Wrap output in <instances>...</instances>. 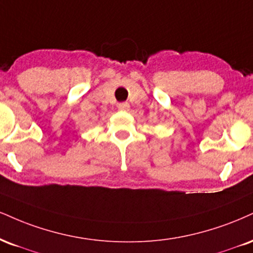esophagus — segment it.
Here are the masks:
<instances>
[{
    "label": "esophagus",
    "instance_id": "1",
    "mask_svg": "<svg viewBox=\"0 0 253 253\" xmlns=\"http://www.w3.org/2000/svg\"><path fill=\"white\" fill-rule=\"evenodd\" d=\"M118 108L120 109V111H128L129 105L127 102H121L118 105Z\"/></svg>",
    "mask_w": 253,
    "mask_h": 253
}]
</instances>
